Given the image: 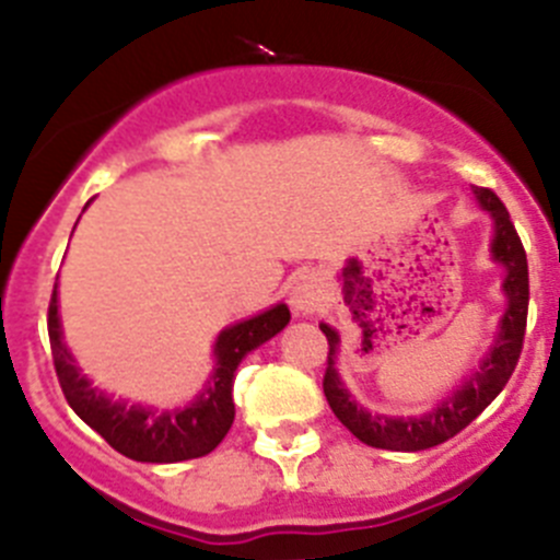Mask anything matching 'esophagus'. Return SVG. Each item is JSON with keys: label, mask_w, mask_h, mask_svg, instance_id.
Returning a JSON list of instances; mask_svg holds the SVG:
<instances>
[{"label": "esophagus", "mask_w": 560, "mask_h": 560, "mask_svg": "<svg viewBox=\"0 0 560 560\" xmlns=\"http://www.w3.org/2000/svg\"><path fill=\"white\" fill-rule=\"evenodd\" d=\"M291 308L300 316H308L319 308V283H316V277H296L294 285H291Z\"/></svg>", "instance_id": "esophagus-1"}]
</instances>
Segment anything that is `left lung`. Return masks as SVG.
Returning a JSON list of instances; mask_svg holds the SVG:
<instances>
[{
    "instance_id": "1",
    "label": "left lung",
    "mask_w": 560,
    "mask_h": 560,
    "mask_svg": "<svg viewBox=\"0 0 560 560\" xmlns=\"http://www.w3.org/2000/svg\"><path fill=\"white\" fill-rule=\"evenodd\" d=\"M474 196H477L479 207L493 219L491 255L504 269L502 291L508 296V308H504L499 336L488 355L452 395L440 400L432 412L412 415V418H387V415H373L370 409L355 404L336 373L334 359L339 350V334L330 325H319L323 334L328 336V368H325L323 381L325 398L336 418L368 446L387 448V452H423V448L446 443L502 393V387L516 370L524 345V328H527V303H530L527 255H524L522 237L511 221V212L504 210L497 192L488 187H474Z\"/></svg>"
}]
</instances>
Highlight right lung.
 Returning a JSON list of instances; mask_svg holds the SVG:
<instances>
[{"label": "right lung", "mask_w": 560, "mask_h": 560, "mask_svg": "<svg viewBox=\"0 0 560 560\" xmlns=\"http://www.w3.org/2000/svg\"><path fill=\"white\" fill-rule=\"evenodd\" d=\"M289 305L277 303L264 314L224 328L215 339V368L207 387L185 409H151L140 404L114 400L81 373L72 353L63 345L61 316H58V285L52 289L47 314L49 348L61 381L63 398L83 423L95 429L114 452L126 454L137 463H182V459L205 457L230 432L235 420L232 404V381L237 364L246 353L260 348L289 325Z\"/></svg>", "instance_id": "right-lung-1"}]
</instances>
